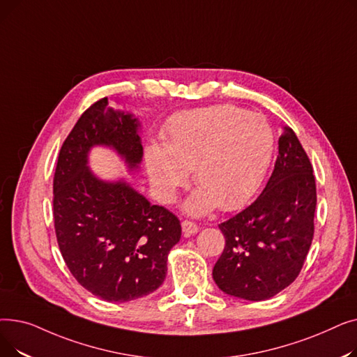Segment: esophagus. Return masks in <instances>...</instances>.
I'll use <instances>...</instances> for the list:
<instances>
[{
	"mask_svg": "<svg viewBox=\"0 0 357 357\" xmlns=\"http://www.w3.org/2000/svg\"><path fill=\"white\" fill-rule=\"evenodd\" d=\"M182 231L185 236H192L198 231V226L194 222V221H190V220H183L182 221Z\"/></svg>",
	"mask_w": 357,
	"mask_h": 357,
	"instance_id": "obj_1",
	"label": "esophagus"
}]
</instances>
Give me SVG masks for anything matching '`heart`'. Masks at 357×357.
I'll return each mask as SVG.
<instances>
[{"label": "heart", "instance_id": "b5f03b06", "mask_svg": "<svg viewBox=\"0 0 357 357\" xmlns=\"http://www.w3.org/2000/svg\"><path fill=\"white\" fill-rule=\"evenodd\" d=\"M273 149V130L259 112L213 105L174 116L166 126L163 146L147 149L146 167L162 202L175 199L192 171L199 188L186 201V211L205 214L217 205L231 211L256 192Z\"/></svg>", "mask_w": 357, "mask_h": 357}]
</instances>
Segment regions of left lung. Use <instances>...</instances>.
<instances>
[{
    "mask_svg": "<svg viewBox=\"0 0 357 357\" xmlns=\"http://www.w3.org/2000/svg\"><path fill=\"white\" fill-rule=\"evenodd\" d=\"M278 143L265 190L249 207L218 224L226 246L213 278L222 292L249 301H264L289 287L314 237L312 165L291 127H284Z\"/></svg>",
    "mask_w": 357,
    "mask_h": 357,
    "instance_id": "obj_1",
    "label": "left lung"
}]
</instances>
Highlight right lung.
Returning <instances> with one entry per match:
<instances>
[{
  "instance_id": "1",
  "label": "right lung",
  "mask_w": 357,
  "mask_h": 357,
  "mask_svg": "<svg viewBox=\"0 0 357 357\" xmlns=\"http://www.w3.org/2000/svg\"><path fill=\"white\" fill-rule=\"evenodd\" d=\"M139 123L93 102L65 139L53 178L58 245L73 278L108 303H127L156 291L167 253L181 238V221L152 205L126 182H104L88 166L92 146L114 147L133 169L142 160Z\"/></svg>"
}]
</instances>
